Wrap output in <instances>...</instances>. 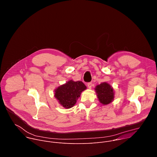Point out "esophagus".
Here are the masks:
<instances>
[{"instance_id":"34e87169","label":"esophagus","mask_w":157,"mask_h":157,"mask_svg":"<svg viewBox=\"0 0 157 157\" xmlns=\"http://www.w3.org/2000/svg\"><path fill=\"white\" fill-rule=\"evenodd\" d=\"M87 87H88L89 89H91L92 88V86H93L92 82H89V83H87Z\"/></svg>"}]
</instances>
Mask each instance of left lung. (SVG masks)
<instances>
[{
    "label": "left lung",
    "instance_id": "8db88e82",
    "mask_svg": "<svg viewBox=\"0 0 157 157\" xmlns=\"http://www.w3.org/2000/svg\"><path fill=\"white\" fill-rule=\"evenodd\" d=\"M98 98L102 105H107L113 102L115 93L113 87L106 82H101L94 88Z\"/></svg>",
    "mask_w": 157,
    "mask_h": 157
}]
</instances>
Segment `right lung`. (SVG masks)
I'll return each mask as SVG.
<instances>
[{
    "mask_svg": "<svg viewBox=\"0 0 157 157\" xmlns=\"http://www.w3.org/2000/svg\"><path fill=\"white\" fill-rule=\"evenodd\" d=\"M86 88L82 81H74L71 79L56 88L54 96L62 107L70 109L75 105L81 93Z\"/></svg>",
    "mask_w": 157,
    "mask_h": 157,
    "instance_id": "add662e5",
    "label": "right lung"
}]
</instances>
